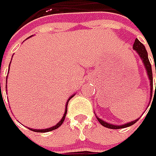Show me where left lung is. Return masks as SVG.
Masks as SVG:
<instances>
[{
	"label": "left lung",
	"instance_id": "8db88e82",
	"mask_svg": "<svg viewBox=\"0 0 156 156\" xmlns=\"http://www.w3.org/2000/svg\"><path fill=\"white\" fill-rule=\"evenodd\" d=\"M133 49L136 51L138 53V55H140V57L141 58L142 62L144 63V66L146 68V70H147V76H148V78L150 80V99L152 98V94H153V74H152V68H151V63L149 62V59H148V56H147V52L146 50L144 45L142 44L141 42L138 39L135 40V42L133 44ZM155 72H156V66H155ZM156 92V86H155V91ZM154 101V100H153ZM149 106V105H148ZM96 118L98 119L99 123L101 124L102 126L104 127H107V128H109V129H122V128H125V127H129L131 125L134 124L139 119H136L133 122H130V123H127V124H122V125H115V124H109V123H107L105 121H103L102 119L99 118L98 116H96Z\"/></svg>",
	"mask_w": 156,
	"mask_h": 156
}]
</instances>
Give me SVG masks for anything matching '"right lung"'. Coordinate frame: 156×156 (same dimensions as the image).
Instances as JSON below:
<instances>
[{"label":"right lung","mask_w":156,"mask_h":156,"mask_svg":"<svg viewBox=\"0 0 156 156\" xmlns=\"http://www.w3.org/2000/svg\"><path fill=\"white\" fill-rule=\"evenodd\" d=\"M7 78H8V76H7ZM74 96V95H71V96L69 97V99H68V101H67V102H66V107H65V112H64V115H63V116H62V118L61 119V121H59L57 124H55V126H52L50 128H48V129H43V130H37V129H31V131H33V132H37V133H47V132H50V131H54V130H55V129H57L58 127H60L62 123H63V121H64V119H65V116H66V114H67V106H68V102H69V101L72 98V97ZM30 129V128H29Z\"/></svg>","instance_id":"add662e5"}]
</instances>
